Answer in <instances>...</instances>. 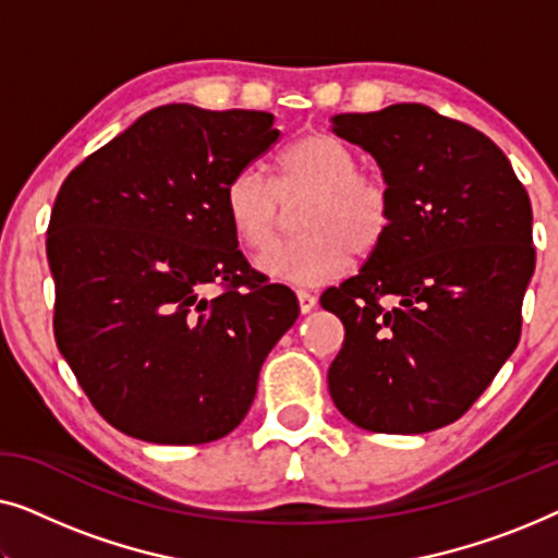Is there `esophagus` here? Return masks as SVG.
<instances>
[{"label":"esophagus","mask_w":558,"mask_h":558,"mask_svg":"<svg viewBox=\"0 0 558 558\" xmlns=\"http://www.w3.org/2000/svg\"><path fill=\"white\" fill-rule=\"evenodd\" d=\"M296 302H300V312L302 315H307L317 307V296L310 294V292H296Z\"/></svg>","instance_id":"1"}]
</instances>
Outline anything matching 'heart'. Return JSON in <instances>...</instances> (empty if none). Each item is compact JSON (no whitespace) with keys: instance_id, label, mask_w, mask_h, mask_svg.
<instances>
[{"instance_id":"b5f03b06","label":"heart","mask_w":558,"mask_h":558,"mask_svg":"<svg viewBox=\"0 0 558 558\" xmlns=\"http://www.w3.org/2000/svg\"><path fill=\"white\" fill-rule=\"evenodd\" d=\"M274 185L262 167L248 165L223 190L226 218L243 248L262 251L277 235L279 195H310L296 220L300 239L279 243L256 258L258 271L294 287L338 279L353 254L365 256L384 241L391 201L378 180L361 174L355 151L330 134H310L281 155Z\"/></svg>"}]
</instances>
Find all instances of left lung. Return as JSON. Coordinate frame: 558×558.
I'll list each match as a JSON object with an SVG mask.
<instances>
[{
    "mask_svg": "<svg viewBox=\"0 0 558 558\" xmlns=\"http://www.w3.org/2000/svg\"><path fill=\"white\" fill-rule=\"evenodd\" d=\"M332 132L376 159L391 223L361 271L319 296L345 325L330 396L368 432H434L521 338L536 269L529 193L498 144L429 106L338 113Z\"/></svg>",
    "mask_w": 558,
    "mask_h": 558,
    "instance_id": "1",
    "label": "left lung"
}]
</instances>
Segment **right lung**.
I'll use <instances>...</instances> for the list:
<instances>
[{
	"instance_id": "1",
	"label": "right lung",
	"mask_w": 558,
	"mask_h": 558,
	"mask_svg": "<svg viewBox=\"0 0 558 558\" xmlns=\"http://www.w3.org/2000/svg\"><path fill=\"white\" fill-rule=\"evenodd\" d=\"M264 111L157 106L83 159L56 197V342L111 426L205 445L254 403L258 371L300 317L239 251L223 190L277 142ZM225 292L207 296V287Z\"/></svg>"
}]
</instances>
